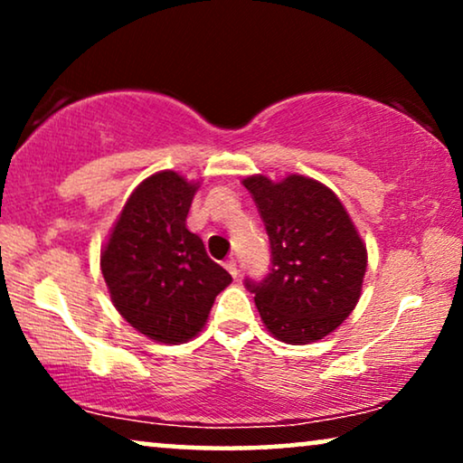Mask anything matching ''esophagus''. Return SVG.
I'll return each mask as SVG.
<instances>
[{
    "label": "esophagus",
    "mask_w": 463,
    "mask_h": 463,
    "mask_svg": "<svg viewBox=\"0 0 463 463\" xmlns=\"http://www.w3.org/2000/svg\"><path fill=\"white\" fill-rule=\"evenodd\" d=\"M225 269L230 271V274H232L233 278H238V276H240V269H238L236 259H230V261H225Z\"/></svg>",
    "instance_id": "obj_1"
}]
</instances>
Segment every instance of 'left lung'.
Instances as JSON below:
<instances>
[{
	"label": "left lung",
	"instance_id": "8db88e82",
	"mask_svg": "<svg viewBox=\"0 0 463 463\" xmlns=\"http://www.w3.org/2000/svg\"><path fill=\"white\" fill-rule=\"evenodd\" d=\"M242 183L269 236V274L261 282L244 280L265 328L293 345L326 337L352 314L363 290L366 246L350 214L309 176L274 183L252 175Z\"/></svg>",
	"mask_w": 463,
	"mask_h": 463
}]
</instances>
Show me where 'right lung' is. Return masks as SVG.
<instances>
[{
  "label": "right lung",
  "instance_id": "add662e5",
  "mask_svg": "<svg viewBox=\"0 0 463 463\" xmlns=\"http://www.w3.org/2000/svg\"><path fill=\"white\" fill-rule=\"evenodd\" d=\"M198 185L175 170L151 175L130 194L100 252L113 306L160 344L194 339L232 282L185 225Z\"/></svg>",
  "mask_w": 463,
  "mask_h": 463
}]
</instances>
